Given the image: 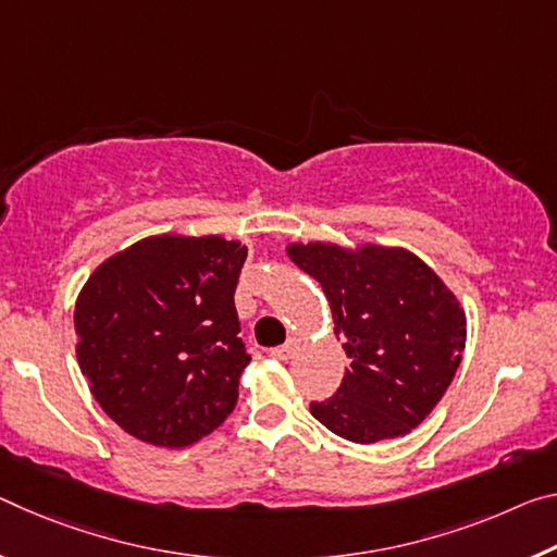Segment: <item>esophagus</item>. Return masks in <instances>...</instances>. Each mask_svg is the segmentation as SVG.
<instances>
[{
  "mask_svg": "<svg viewBox=\"0 0 557 557\" xmlns=\"http://www.w3.org/2000/svg\"><path fill=\"white\" fill-rule=\"evenodd\" d=\"M295 351H297V342H287V344H282V347L270 349V357L280 359V361H287L289 357L295 355Z\"/></svg>",
  "mask_w": 557,
  "mask_h": 557,
  "instance_id": "obj_1",
  "label": "esophagus"
}]
</instances>
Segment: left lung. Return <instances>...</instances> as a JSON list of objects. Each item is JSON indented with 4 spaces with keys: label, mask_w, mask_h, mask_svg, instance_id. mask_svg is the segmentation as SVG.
Segmentation results:
<instances>
[{
    "label": "left lung",
    "mask_w": 557,
    "mask_h": 557,
    "mask_svg": "<svg viewBox=\"0 0 557 557\" xmlns=\"http://www.w3.org/2000/svg\"><path fill=\"white\" fill-rule=\"evenodd\" d=\"M297 268L320 282L334 334L349 357L339 389L312 417L351 444L406 436L436 409L461 364L466 312L406 247L289 243Z\"/></svg>",
    "instance_id": "left-lung-1"
}]
</instances>
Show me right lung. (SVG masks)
Listing matches in <instances>:
<instances>
[{
    "label": "right lung",
    "mask_w": 557,
    "mask_h": 557,
    "mask_svg": "<svg viewBox=\"0 0 557 557\" xmlns=\"http://www.w3.org/2000/svg\"><path fill=\"white\" fill-rule=\"evenodd\" d=\"M247 247L163 233L106 258L76 297V359L101 409L138 441L183 448L223 423L250 361L235 287Z\"/></svg>",
    "instance_id": "obj_1"
}]
</instances>
